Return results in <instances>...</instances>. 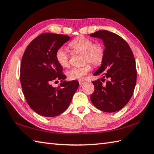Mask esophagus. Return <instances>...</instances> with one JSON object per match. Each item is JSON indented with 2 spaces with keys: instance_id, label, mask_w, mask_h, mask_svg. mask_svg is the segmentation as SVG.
Segmentation results:
<instances>
[{
  "instance_id": "34e87169",
  "label": "esophagus",
  "mask_w": 154,
  "mask_h": 154,
  "mask_svg": "<svg viewBox=\"0 0 154 154\" xmlns=\"http://www.w3.org/2000/svg\"><path fill=\"white\" fill-rule=\"evenodd\" d=\"M79 85H83V84H85V81H79Z\"/></svg>"
}]
</instances>
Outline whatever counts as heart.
Masks as SVG:
<instances>
[{"instance_id": "1", "label": "heart", "mask_w": 154, "mask_h": 154, "mask_svg": "<svg viewBox=\"0 0 154 154\" xmlns=\"http://www.w3.org/2000/svg\"><path fill=\"white\" fill-rule=\"evenodd\" d=\"M93 41L85 37H79L69 44L72 49L77 52L83 53V62L87 63L82 67H72L67 71L69 79H83L91 71V63L94 66L100 65L105 57V47L103 44L97 43L93 44ZM55 58L57 63L62 67H67L69 65V55L64 47H60L57 50Z\"/></svg>"}]
</instances>
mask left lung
Wrapping results in <instances>:
<instances>
[{"label": "left lung", "mask_w": 154, "mask_h": 154, "mask_svg": "<svg viewBox=\"0 0 154 154\" xmlns=\"http://www.w3.org/2000/svg\"><path fill=\"white\" fill-rule=\"evenodd\" d=\"M103 41L105 57L93 75L101 76L92 83L95 91L90 96L98 109L111 113L122 109L130 100L136 84L137 71L134 54L124 39L115 33L101 30L90 34Z\"/></svg>", "instance_id": "left-lung-1"}]
</instances>
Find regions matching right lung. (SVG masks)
I'll return each mask as SVG.
<instances>
[{
	"mask_svg": "<svg viewBox=\"0 0 154 154\" xmlns=\"http://www.w3.org/2000/svg\"><path fill=\"white\" fill-rule=\"evenodd\" d=\"M70 40L67 35L44 33L31 42L24 53L20 80L23 94L31 109L40 116L55 117L67 109L79 87L77 81H65L55 53ZM61 80L57 88L51 83Z\"/></svg>",
	"mask_w": 154,
	"mask_h": 154,
	"instance_id": "right-lung-1",
	"label": "right lung"
}]
</instances>
